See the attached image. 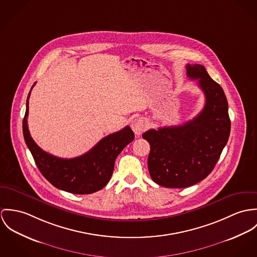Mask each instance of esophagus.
<instances>
[{"instance_id": "obj_1", "label": "esophagus", "mask_w": 257, "mask_h": 257, "mask_svg": "<svg viewBox=\"0 0 257 257\" xmlns=\"http://www.w3.org/2000/svg\"><path fill=\"white\" fill-rule=\"evenodd\" d=\"M132 130L134 131V133L139 136L141 135L143 132L146 130V128L148 127L147 121L143 118H136L132 121Z\"/></svg>"}]
</instances>
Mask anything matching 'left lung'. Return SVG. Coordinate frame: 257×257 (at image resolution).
Wrapping results in <instances>:
<instances>
[{"mask_svg":"<svg viewBox=\"0 0 257 257\" xmlns=\"http://www.w3.org/2000/svg\"><path fill=\"white\" fill-rule=\"evenodd\" d=\"M190 80H198L206 98L196 117L178 126L150 129L143 134L151 151L148 169L161 186L185 188L206 178L215 168L230 132L228 100L222 86L202 65H186Z\"/></svg>","mask_w":257,"mask_h":257,"instance_id":"left-lung-1","label":"left lung"}]
</instances>
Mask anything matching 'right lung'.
I'll return each instance as SVG.
<instances>
[{"label":"right lung","mask_w":257,"mask_h":257,"mask_svg":"<svg viewBox=\"0 0 257 257\" xmlns=\"http://www.w3.org/2000/svg\"><path fill=\"white\" fill-rule=\"evenodd\" d=\"M29 95L30 91L23 121V132L26 144L42 175L58 189L74 194H90L103 188L113 173L117 156L134 140L135 136L131 128L126 126L104 137L80 157L58 158L41 150L30 136L28 126Z\"/></svg>","instance_id":"add662e5"}]
</instances>
